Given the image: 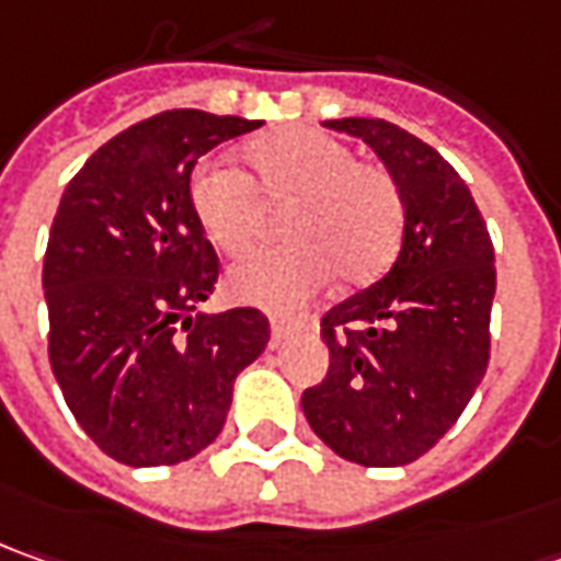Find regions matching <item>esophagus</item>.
Instances as JSON below:
<instances>
[{
    "instance_id": "34e87169",
    "label": "esophagus",
    "mask_w": 561,
    "mask_h": 561,
    "mask_svg": "<svg viewBox=\"0 0 561 561\" xmlns=\"http://www.w3.org/2000/svg\"><path fill=\"white\" fill-rule=\"evenodd\" d=\"M270 329H273V341L282 344V341L288 339V332H291V322H288V319H273V322H270Z\"/></svg>"
}]
</instances>
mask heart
Masks as SVG:
<instances>
[{
    "label": "heart",
    "mask_w": 561,
    "mask_h": 561,
    "mask_svg": "<svg viewBox=\"0 0 561 561\" xmlns=\"http://www.w3.org/2000/svg\"><path fill=\"white\" fill-rule=\"evenodd\" d=\"M248 173L207 164L188 183L192 214L226 254H242L257 232V198H288L282 239L254 251L226 273V291L263 310H291L335 276L357 285L378 276L403 236V202L394 180L373 164H357L339 139L285 126L251 139L242 151Z\"/></svg>",
    "instance_id": "b5f03b06"
}]
</instances>
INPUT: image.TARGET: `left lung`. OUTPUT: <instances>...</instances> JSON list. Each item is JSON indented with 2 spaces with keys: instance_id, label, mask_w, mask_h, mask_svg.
<instances>
[{
  "instance_id": "1",
  "label": "left lung",
  "mask_w": 561,
  "mask_h": 561,
  "mask_svg": "<svg viewBox=\"0 0 561 561\" xmlns=\"http://www.w3.org/2000/svg\"><path fill=\"white\" fill-rule=\"evenodd\" d=\"M325 126L363 139L388 167L403 236L391 270L322 317L332 363L300 407L341 459L394 469L447 435L484 378L493 244L469 185L435 148L376 117Z\"/></svg>"
}]
</instances>
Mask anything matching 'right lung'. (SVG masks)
Instances as JSON below:
<instances>
[{
  "label": "right lung",
  "instance_id": "obj_1",
  "mask_svg": "<svg viewBox=\"0 0 561 561\" xmlns=\"http://www.w3.org/2000/svg\"><path fill=\"white\" fill-rule=\"evenodd\" d=\"M263 121L183 107L117 133L61 195L43 261L49 359L70 413L111 459L173 466L222 432L261 357L254 307L204 313L220 263L188 204L198 158Z\"/></svg>",
  "mask_w": 561,
  "mask_h": 561
}]
</instances>
